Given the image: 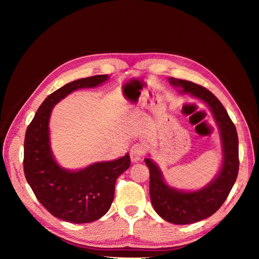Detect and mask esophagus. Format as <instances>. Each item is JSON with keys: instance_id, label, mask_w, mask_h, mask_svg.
<instances>
[{"instance_id": "1", "label": "esophagus", "mask_w": 259, "mask_h": 259, "mask_svg": "<svg viewBox=\"0 0 259 259\" xmlns=\"http://www.w3.org/2000/svg\"><path fill=\"white\" fill-rule=\"evenodd\" d=\"M146 151V148L143 144H136L131 148V160L133 162H136L139 161L140 159L143 158V155L145 154Z\"/></svg>"}]
</instances>
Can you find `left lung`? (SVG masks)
<instances>
[{
  "instance_id": "left-lung-1",
  "label": "left lung",
  "mask_w": 259,
  "mask_h": 259,
  "mask_svg": "<svg viewBox=\"0 0 259 259\" xmlns=\"http://www.w3.org/2000/svg\"><path fill=\"white\" fill-rule=\"evenodd\" d=\"M169 82L183 88L184 93L205 101L221 130L223 143L224 163L218 176L207 187L194 192L169 188L164 183L158 166L150 159L145 160L150 171V198L155 211L168 223L187 225L211 216L228 198L239 173V139L230 116L213 93L190 81L170 77Z\"/></svg>"
}]
</instances>
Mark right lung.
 <instances>
[{
    "label": "right lung",
    "mask_w": 259,
    "mask_h": 259,
    "mask_svg": "<svg viewBox=\"0 0 259 259\" xmlns=\"http://www.w3.org/2000/svg\"><path fill=\"white\" fill-rule=\"evenodd\" d=\"M107 79L108 74L94 75L55 91L38 107L26 131L23 171L27 182L41 204L62 221L86 224L103 217L112 204L117 177L131 165L126 154L115 161L69 171L55 162L51 152L49 120L54 105L77 89L94 88Z\"/></svg>",
    "instance_id": "obj_1"
}]
</instances>
